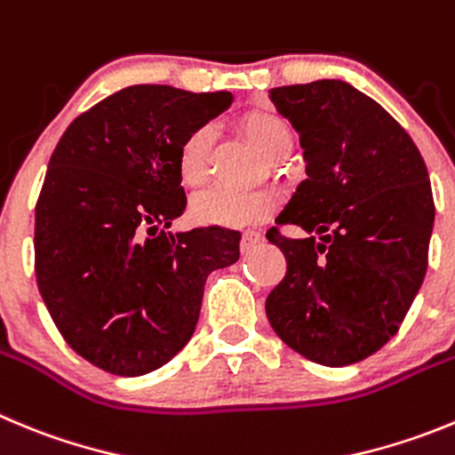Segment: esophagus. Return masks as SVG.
Segmentation results:
<instances>
[{"label": "esophagus", "mask_w": 455, "mask_h": 455, "mask_svg": "<svg viewBox=\"0 0 455 455\" xmlns=\"http://www.w3.org/2000/svg\"><path fill=\"white\" fill-rule=\"evenodd\" d=\"M261 241V235L255 230H245L243 235H241V252H250V250L255 248L257 243Z\"/></svg>", "instance_id": "esophagus-1"}]
</instances>
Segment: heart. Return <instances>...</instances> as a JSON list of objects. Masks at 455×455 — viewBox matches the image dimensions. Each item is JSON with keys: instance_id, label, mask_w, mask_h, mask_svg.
<instances>
[{"instance_id": "heart-1", "label": "heart", "mask_w": 455, "mask_h": 455, "mask_svg": "<svg viewBox=\"0 0 455 455\" xmlns=\"http://www.w3.org/2000/svg\"><path fill=\"white\" fill-rule=\"evenodd\" d=\"M241 131L268 160L286 156L293 146V132L289 124L270 110H248L239 119ZM214 128L210 124L194 126L178 146V176L182 185L203 187L210 178ZM273 210L270 196L259 191L212 189L200 194L191 203V216L196 223L219 225V228H245L261 223Z\"/></svg>"}]
</instances>
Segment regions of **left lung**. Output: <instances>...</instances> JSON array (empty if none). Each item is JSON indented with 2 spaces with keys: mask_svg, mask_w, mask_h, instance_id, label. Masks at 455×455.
I'll return each instance as SVG.
<instances>
[{
  "mask_svg": "<svg viewBox=\"0 0 455 455\" xmlns=\"http://www.w3.org/2000/svg\"><path fill=\"white\" fill-rule=\"evenodd\" d=\"M270 99L299 132L307 180L266 232L286 259L266 315L314 363H358L399 331L427 275V164L393 116L347 83L275 87ZM279 224L310 235L291 240Z\"/></svg>",
  "mask_w": 455,
  "mask_h": 455,
  "instance_id": "8db88e82",
  "label": "left lung"
}]
</instances>
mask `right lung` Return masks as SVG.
Returning a JSON list of instances; mask_svg holds the SVG:
<instances>
[{
	"label": "right lung",
	"mask_w": 455,
	"mask_h": 455,
	"mask_svg": "<svg viewBox=\"0 0 455 455\" xmlns=\"http://www.w3.org/2000/svg\"><path fill=\"white\" fill-rule=\"evenodd\" d=\"M230 92L131 85L62 132L36 203V277L65 343L119 377L153 372L198 323L212 270L239 259L236 230L169 235L185 212L178 146Z\"/></svg>",
	"instance_id": "1"
}]
</instances>
